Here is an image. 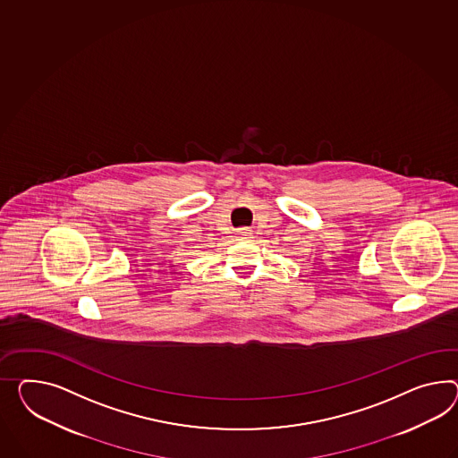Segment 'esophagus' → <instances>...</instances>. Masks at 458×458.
<instances>
[{"label":"esophagus","instance_id":"34e87169","mask_svg":"<svg viewBox=\"0 0 458 458\" xmlns=\"http://www.w3.org/2000/svg\"><path fill=\"white\" fill-rule=\"evenodd\" d=\"M252 234H254V233H252V229H249V227H242V229L237 231L239 241H250Z\"/></svg>","mask_w":458,"mask_h":458}]
</instances>
